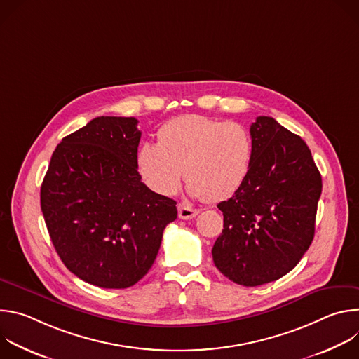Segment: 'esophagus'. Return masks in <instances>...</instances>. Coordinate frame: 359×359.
I'll return each mask as SVG.
<instances>
[{
  "instance_id": "34e87169",
  "label": "esophagus",
  "mask_w": 359,
  "mask_h": 359,
  "mask_svg": "<svg viewBox=\"0 0 359 359\" xmlns=\"http://www.w3.org/2000/svg\"><path fill=\"white\" fill-rule=\"evenodd\" d=\"M177 212H179V217L183 219V220H189V219H193L197 216V210L187 206V204H179L177 206Z\"/></svg>"
}]
</instances>
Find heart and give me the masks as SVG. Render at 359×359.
Segmentation results:
<instances>
[{
    "label": "heart",
    "mask_w": 359,
    "mask_h": 359,
    "mask_svg": "<svg viewBox=\"0 0 359 359\" xmlns=\"http://www.w3.org/2000/svg\"><path fill=\"white\" fill-rule=\"evenodd\" d=\"M252 159L254 142L241 123L186 115L161 129L159 143L146 142L140 146L137 170L159 194H173L184 173L189 194L222 201L245 183Z\"/></svg>",
    "instance_id": "b5f03b06"
}]
</instances>
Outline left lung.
<instances>
[{"label": "left lung", "instance_id": "left-lung-1", "mask_svg": "<svg viewBox=\"0 0 359 359\" xmlns=\"http://www.w3.org/2000/svg\"><path fill=\"white\" fill-rule=\"evenodd\" d=\"M250 133L252 166L241 189L217 204L224 229L212 254L229 280L257 287L290 273L309 250L323 180L306 143L276 119L259 116Z\"/></svg>", "mask_w": 359, "mask_h": 359}]
</instances>
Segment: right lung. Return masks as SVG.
Returning <instances> with one entry per match:
<instances>
[{
  "label": "right lung",
  "instance_id": "right-lung-1",
  "mask_svg": "<svg viewBox=\"0 0 359 359\" xmlns=\"http://www.w3.org/2000/svg\"><path fill=\"white\" fill-rule=\"evenodd\" d=\"M137 119L99 116L65 136L41 186V210L67 269L102 288L146 276L176 201L151 191L137 172Z\"/></svg>",
  "mask_w": 359,
  "mask_h": 359
}]
</instances>
